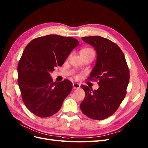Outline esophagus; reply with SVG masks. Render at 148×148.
Returning a JSON list of instances; mask_svg holds the SVG:
<instances>
[{"label": "esophagus", "mask_w": 148, "mask_h": 148, "mask_svg": "<svg viewBox=\"0 0 148 148\" xmlns=\"http://www.w3.org/2000/svg\"><path fill=\"white\" fill-rule=\"evenodd\" d=\"M80 88V84L78 83H73V89H79Z\"/></svg>", "instance_id": "esophagus-1"}]
</instances>
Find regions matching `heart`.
Here are the masks:
<instances>
[{"label": "heart", "instance_id": "heart-1", "mask_svg": "<svg viewBox=\"0 0 148 148\" xmlns=\"http://www.w3.org/2000/svg\"><path fill=\"white\" fill-rule=\"evenodd\" d=\"M94 53V50H93L92 49L87 48H84V49H83L82 50H81V54H84V53Z\"/></svg>", "mask_w": 148, "mask_h": 148}]
</instances>
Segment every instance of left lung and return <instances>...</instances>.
Listing matches in <instances>:
<instances>
[{
  "instance_id": "left-lung-1",
  "label": "left lung",
  "mask_w": 148,
  "mask_h": 148,
  "mask_svg": "<svg viewBox=\"0 0 148 148\" xmlns=\"http://www.w3.org/2000/svg\"><path fill=\"white\" fill-rule=\"evenodd\" d=\"M93 47L97 53L95 65L89 79H98L99 88L93 90L85 85V97L80 108L88 118L95 120L108 118L118 110L125 98L130 74L124 54L111 40L100 36L81 38Z\"/></svg>"
}]
</instances>
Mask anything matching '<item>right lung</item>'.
I'll return each mask as SVG.
<instances>
[{
    "label": "right lung",
    "mask_w": 148,
    "mask_h": 148,
    "mask_svg": "<svg viewBox=\"0 0 148 148\" xmlns=\"http://www.w3.org/2000/svg\"><path fill=\"white\" fill-rule=\"evenodd\" d=\"M78 40L48 35L32 40L25 48L18 65V83L28 110L40 118L56 113L72 89L68 79L54 83L50 73L64 64Z\"/></svg>",
    "instance_id": "add662e5"
}]
</instances>
